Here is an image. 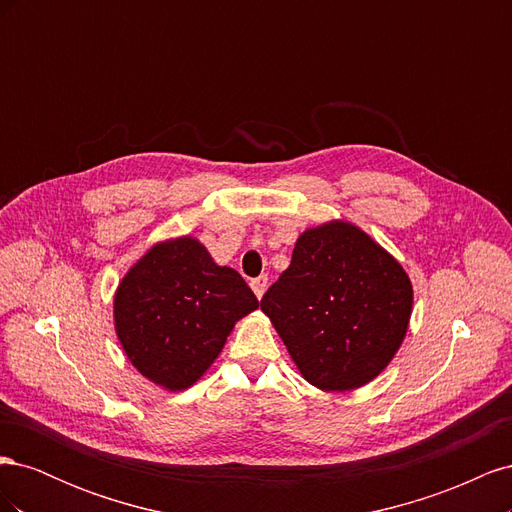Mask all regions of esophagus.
Instances as JSON below:
<instances>
[{
	"label": "esophagus",
	"mask_w": 512,
	"mask_h": 512,
	"mask_svg": "<svg viewBox=\"0 0 512 512\" xmlns=\"http://www.w3.org/2000/svg\"><path fill=\"white\" fill-rule=\"evenodd\" d=\"M250 286H252L256 297L262 299V294H265V290H267V286H269V277H267V275H258V277H254V280L250 282Z\"/></svg>",
	"instance_id": "obj_1"
}]
</instances>
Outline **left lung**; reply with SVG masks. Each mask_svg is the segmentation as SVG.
<instances>
[{
  "label": "left lung",
  "mask_w": 512,
  "mask_h": 512,
  "mask_svg": "<svg viewBox=\"0 0 512 512\" xmlns=\"http://www.w3.org/2000/svg\"><path fill=\"white\" fill-rule=\"evenodd\" d=\"M307 382L350 391L389 365L408 331L412 284L363 230H305L290 267L260 301Z\"/></svg>",
  "instance_id": "left-lung-1"
}]
</instances>
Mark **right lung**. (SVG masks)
<instances>
[{"label": "right lung", "instance_id": "add662e5", "mask_svg": "<svg viewBox=\"0 0 512 512\" xmlns=\"http://www.w3.org/2000/svg\"><path fill=\"white\" fill-rule=\"evenodd\" d=\"M258 307L243 277L218 267L196 239L160 243L123 277L117 337L143 376L170 391L192 386L224 348L235 322Z\"/></svg>", "mask_w": 512, "mask_h": 512}]
</instances>
